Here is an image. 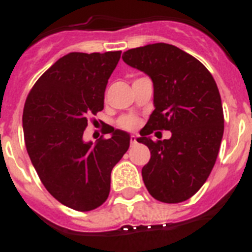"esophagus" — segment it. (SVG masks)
<instances>
[{"label": "esophagus", "instance_id": "34e87169", "mask_svg": "<svg viewBox=\"0 0 252 252\" xmlns=\"http://www.w3.org/2000/svg\"><path fill=\"white\" fill-rule=\"evenodd\" d=\"M130 142H131V145H136V144H137V139H136V136H135V135H132V136H131Z\"/></svg>", "mask_w": 252, "mask_h": 252}]
</instances>
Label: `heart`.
Returning <instances> with one entry per match:
<instances>
[{"label": "heart", "instance_id": "b5f03b06", "mask_svg": "<svg viewBox=\"0 0 252 252\" xmlns=\"http://www.w3.org/2000/svg\"><path fill=\"white\" fill-rule=\"evenodd\" d=\"M137 120L135 119V117H132V116H126V117H122L121 120H120L119 125L121 126L122 128H126V130H131V128H135L137 126Z\"/></svg>", "mask_w": 252, "mask_h": 252}]
</instances>
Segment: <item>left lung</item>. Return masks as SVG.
<instances>
[{
  "instance_id": "obj_1",
  "label": "left lung",
  "mask_w": 252,
  "mask_h": 252,
  "mask_svg": "<svg viewBox=\"0 0 252 252\" xmlns=\"http://www.w3.org/2000/svg\"><path fill=\"white\" fill-rule=\"evenodd\" d=\"M122 59L154 86L155 110L137 137L151 154L141 170L146 189L164 203L187 201L206 183L221 146L224 120L217 84L199 60L170 44L130 49ZM154 129H169L172 137L153 142Z\"/></svg>"
}]
</instances>
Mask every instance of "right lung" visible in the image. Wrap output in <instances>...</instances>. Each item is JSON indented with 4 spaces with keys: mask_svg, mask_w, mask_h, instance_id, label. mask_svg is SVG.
Returning a JSON list of instances; mask_svg holds the SVG:
<instances>
[{
    "mask_svg": "<svg viewBox=\"0 0 252 252\" xmlns=\"http://www.w3.org/2000/svg\"><path fill=\"white\" fill-rule=\"evenodd\" d=\"M121 51L69 53L37 79L26 98L22 127L31 162L53 197L87 212L106 202L111 171L130 146L113 127L107 140H83L88 117L103 110L108 78Z\"/></svg>",
    "mask_w": 252,
    "mask_h": 252,
    "instance_id": "obj_1",
    "label": "right lung"
}]
</instances>
